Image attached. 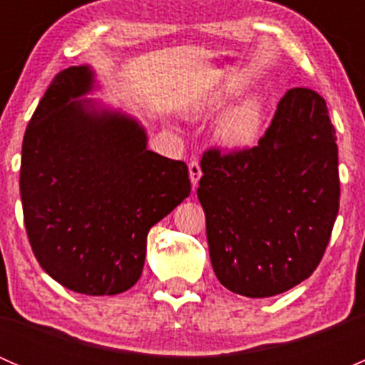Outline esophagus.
Returning a JSON list of instances; mask_svg holds the SVG:
<instances>
[{"mask_svg":"<svg viewBox=\"0 0 365 365\" xmlns=\"http://www.w3.org/2000/svg\"><path fill=\"white\" fill-rule=\"evenodd\" d=\"M201 175H203V173H201V165H200V162H197L196 159L190 160V162H189V176H190V182H192V187H194V189H196L197 183H200Z\"/></svg>","mask_w":365,"mask_h":365,"instance_id":"34e87169","label":"esophagus"}]
</instances>
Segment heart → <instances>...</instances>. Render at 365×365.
Wrapping results in <instances>:
<instances>
[{
    "instance_id": "heart-1",
    "label": "heart",
    "mask_w": 365,
    "mask_h": 365,
    "mask_svg": "<svg viewBox=\"0 0 365 365\" xmlns=\"http://www.w3.org/2000/svg\"><path fill=\"white\" fill-rule=\"evenodd\" d=\"M222 101L224 95L215 91L208 98H205L203 108H217ZM263 120L264 106L261 98L249 97L220 116L217 123V135L227 148L244 150L257 141L263 128Z\"/></svg>"
}]
</instances>
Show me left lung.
I'll use <instances>...</instances> for the list:
<instances>
[{
    "label": "left lung",
    "mask_w": 365,
    "mask_h": 365,
    "mask_svg": "<svg viewBox=\"0 0 365 365\" xmlns=\"http://www.w3.org/2000/svg\"><path fill=\"white\" fill-rule=\"evenodd\" d=\"M337 164L327 102L309 88L286 91L257 146L203 153L197 197L224 288L267 298L316 270L339 212Z\"/></svg>",
    "instance_id": "8db88e82"
}]
</instances>
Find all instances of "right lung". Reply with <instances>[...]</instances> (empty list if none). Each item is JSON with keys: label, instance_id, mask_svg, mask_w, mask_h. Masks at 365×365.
Masks as SVG:
<instances>
[{"label": "right lung", "instance_id": "add662e5", "mask_svg": "<svg viewBox=\"0 0 365 365\" xmlns=\"http://www.w3.org/2000/svg\"><path fill=\"white\" fill-rule=\"evenodd\" d=\"M88 65L61 70L26 128L24 226L40 267L67 289L118 295L138 282L152 226L190 194L187 164L146 148L135 118L83 98Z\"/></svg>", "mask_w": 365, "mask_h": 365}]
</instances>
